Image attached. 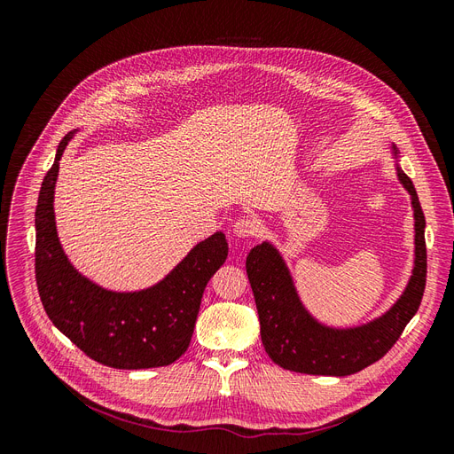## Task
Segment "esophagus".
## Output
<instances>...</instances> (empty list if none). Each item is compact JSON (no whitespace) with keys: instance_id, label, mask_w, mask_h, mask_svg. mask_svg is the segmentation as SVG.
Instances as JSON below:
<instances>
[{"instance_id":"1","label":"esophagus","mask_w":454,"mask_h":454,"mask_svg":"<svg viewBox=\"0 0 454 454\" xmlns=\"http://www.w3.org/2000/svg\"><path fill=\"white\" fill-rule=\"evenodd\" d=\"M232 232H235L239 239H250L259 232V223L250 215H242L237 219V223L232 225Z\"/></svg>"}]
</instances>
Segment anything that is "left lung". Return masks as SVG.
<instances>
[{
  "mask_svg": "<svg viewBox=\"0 0 454 454\" xmlns=\"http://www.w3.org/2000/svg\"><path fill=\"white\" fill-rule=\"evenodd\" d=\"M390 147L397 180L409 193L413 210V269L403 292L367 322L345 327L325 324L305 307L278 246L270 240L254 246L246 257V272L255 297L261 340L277 365L309 375L358 373L392 348L417 314L426 286V222L417 189L400 167V151L394 144Z\"/></svg>",
  "mask_w": 454,
  "mask_h": 454,
  "instance_id": "obj_1",
  "label": "left lung"
}]
</instances>
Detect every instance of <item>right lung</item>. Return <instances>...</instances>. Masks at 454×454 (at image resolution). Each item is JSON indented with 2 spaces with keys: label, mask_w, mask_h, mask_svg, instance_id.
I'll return each mask as SVG.
<instances>
[{
  "label": "right lung",
  "mask_w": 454,
  "mask_h": 454,
  "mask_svg": "<svg viewBox=\"0 0 454 454\" xmlns=\"http://www.w3.org/2000/svg\"><path fill=\"white\" fill-rule=\"evenodd\" d=\"M79 129L67 132L41 184L35 208V280L51 322L89 358L115 369L170 365L187 350L204 287L225 263L222 231L197 242L164 278L115 292L81 274L66 255L54 217L60 159Z\"/></svg>",
  "instance_id": "1"
}]
</instances>
